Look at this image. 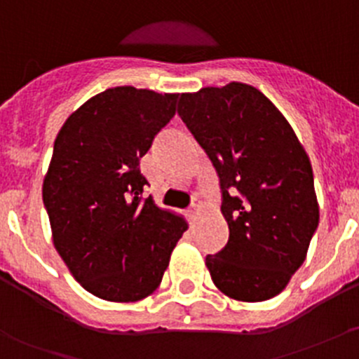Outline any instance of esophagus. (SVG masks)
<instances>
[{
  "label": "esophagus",
  "instance_id": "obj_1",
  "mask_svg": "<svg viewBox=\"0 0 359 359\" xmlns=\"http://www.w3.org/2000/svg\"><path fill=\"white\" fill-rule=\"evenodd\" d=\"M196 215H198V205H194L193 208L187 212V217H189V220H194V219H196Z\"/></svg>",
  "mask_w": 359,
  "mask_h": 359
}]
</instances>
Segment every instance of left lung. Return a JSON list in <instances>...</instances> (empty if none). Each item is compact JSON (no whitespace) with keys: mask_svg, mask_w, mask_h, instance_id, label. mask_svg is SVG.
Instances as JSON below:
<instances>
[{"mask_svg":"<svg viewBox=\"0 0 359 359\" xmlns=\"http://www.w3.org/2000/svg\"><path fill=\"white\" fill-rule=\"evenodd\" d=\"M177 99L222 189L229 240L206 255L210 276L234 300L273 299L306 260L320 222L311 159L287 118L255 86L233 81Z\"/></svg>","mask_w":359,"mask_h":359,"instance_id":"8db88e82","label":"left lung"}]
</instances>
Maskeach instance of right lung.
<instances>
[{
  "instance_id": "right-lung-1",
  "label": "right lung",
  "mask_w": 359,
  "mask_h": 359,
  "mask_svg": "<svg viewBox=\"0 0 359 359\" xmlns=\"http://www.w3.org/2000/svg\"><path fill=\"white\" fill-rule=\"evenodd\" d=\"M179 93L116 86L72 112L43 180L52 240L74 280L99 299L137 302L159 287L182 215L142 198L140 158L173 118Z\"/></svg>"
}]
</instances>
